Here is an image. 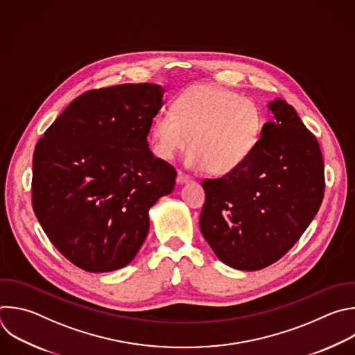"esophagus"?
Here are the masks:
<instances>
[{
    "mask_svg": "<svg viewBox=\"0 0 355 355\" xmlns=\"http://www.w3.org/2000/svg\"><path fill=\"white\" fill-rule=\"evenodd\" d=\"M188 181H189V177L187 174H184L182 171L177 173V182L178 184H184V182H188Z\"/></svg>",
    "mask_w": 355,
    "mask_h": 355,
    "instance_id": "1",
    "label": "esophagus"
}]
</instances>
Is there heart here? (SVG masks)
Masks as SVG:
<instances>
[{
  "label": "heart",
  "instance_id": "1",
  "mask_svg": "<svg viewBox=\"0 0 355 355\" xmlns=\"http://www.w3.org/2000/svg\"><path fill=\"white\" fill-rule=\"evenodd\" d=\"M258 104L216 83L185 89L173 103V114L162 111L152 124L153 153L171 160L189 148L188 164L211 174L239 168L257 148L263 132Z\"/></svg>",
  "mask_w": 355,
  "mask_h": 355
}]
</instances>
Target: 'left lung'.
Instances as JSON below:
<instances>
[{"mask_svg": "<svg viewBox=\"0 0 355 355\" xmlns=\"http://www.w3.org/2000/svg\"><path fill=\"white\" fill-rule=\"evenodd\" d=\"M251 156L221 178H206L199 227L217 258L239 270H259L283 258L318 213L324 166L315 135L284 100L269 104Z\"/></svg>", "mask_w": 355, "mask_h": 355, "instance_id": "1", "label": "left lung"}]
</instances>
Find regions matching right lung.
<instances>
[{
	"mask_svg": "<svg viewBox=\"0 0 355 355\" xmlns=\"http://www.w3.org/2000/svg\"><path fill=\"white\" fill-rule=\"evenodd\" d=\"M163 87L124 83L78 96L33 155L32 206L53 245L75 266L128 265L149 231V209L173 191L175 168L149 149Z\"/></svg>",
	"mask_w": 355,
	"mask_h": 355,
	"instance_id": "right-lung-1",
	"label": "right lung"
}]
</instances>
